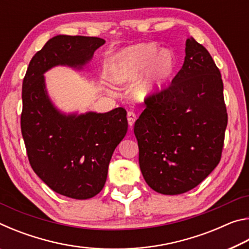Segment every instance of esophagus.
<instances>
[{
  "mask_svg": "<svg viewBox=\"0 0 249 249\" xmlns=\"http://www.w3.org/2000/svg\"><path fill=\"white\" fill-rule=\"evenodd\" d=\"M127 121H128L129 127L132 128V126L134 125L135 121H136V114H135L134 112H128V113H127Z\"/></svg>",
  "mask_w": 249,
  "mask_h": 249,
  "instance_id": "34e87169",
  "label": "esophagus"
}]
</instances>
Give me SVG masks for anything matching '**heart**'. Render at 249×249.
<instances>
[{
  "label": "heart",
  "mask_w": 249,
  "mask_h": 249,
  "mask_svg": "<svg viewBox=\"0 0 249 249\" xmlns=\"http://www.w3.org/2000/svg\"><path fill=\"white\" fill-rule=\"evenodd\" d=\"M178 58L174 50L161 49L155 43L130 46L115 53L108 64V78L117 84H129L138 80L135 98L150 100L161 94L174 79Z\"/></svg>",
  "instance_id": "obj_1"
}]
</instances>
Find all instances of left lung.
<instances>
[{"instance_id":"obj_1","label":"left lung","mask_w":249,"mask_h":249,"mask_svg":"<svg viewBox=\"0 0 249 249\" xmlns=\"http://www.w3.org/2000/svg\"><path fill=\"white\" fill-rule=\"evenodd\" d=\"M134 126L140 167L149 187L181 195L200 184L221 160L227 113L220 70L193 37L182 68Z\"/></svg>"}]
</instances>
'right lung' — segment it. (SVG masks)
I'll return each instance as SVG.
<instances>
[{
  "label": "right lung",
  "mask_w": 249,
  "mask_h": 249,
  "mask_svg": "<svg viewBox=\"0 0 249 249\" xmlns=\"http://www.w3.org/2000/svg\"><path fill=\"white\" fill-rule=\"evenodd\" d=\"M105 40L57 35L35 53L23 80L20 129L35 174L59 195L77 200L102 190L109 160L127 132L123 107L65 114L49 99L44 73L53 67L82 69Z\"/></svg>",
  "instance_id": "add662e5"
}]
</instances>
